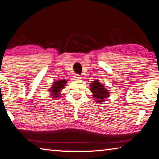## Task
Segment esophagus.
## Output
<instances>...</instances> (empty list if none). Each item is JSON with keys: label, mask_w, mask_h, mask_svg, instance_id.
<instances>
[{"label": "esophagus", "mask_w": 159, "mask_h": 159, "mask_svg": "<svg viewBox=\"0 0 159 159\" xmlns=\"http://www.w3.org/2000/svg\"><path fill=\"white\" fill-rule=\"evenodd\" d=\"M74 78H75V80H80L81 79V77L78 75V74H75V75H74Z\"/></svg>", "instance_id": "34e87169"}]
</instances>
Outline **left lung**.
<instances>
[{"label":"left lung","mask_w":159,"mask_h":159,"mask_svg":"<svg viewBox=\"0 0 159 159\" xmlns=\"http://www.w3.org/2000/svg\"><path fill=\"white\" fill-rule=\"evenodd\" d=\"M90 90L92 92L94 99H97V103L102 102L105 99L110 96V92L105 88L104 85L101 84L99 81H95L91 84Z\"/></svg>","instance_id":"left-lung-1"}]
</instances>
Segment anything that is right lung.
<instances>
[{"label":"right lung","instance_id":"add662e5","mask_svg":"<svg viewBox=\"0 0 159 159\" xmlns=\"http://www.w3.org/2000/svg\"><path fill=\"white\" fill-rule=\"evenodd\" d=\"M67 81L66 80H59V81H54L52 84V87H51L49 92H51V96L53 97L52 98H58L59 97L61 96L60 92L65 88V86L66 85Z\"/></svg>","mask_w":159,"mask_h":159}]
</instances>
